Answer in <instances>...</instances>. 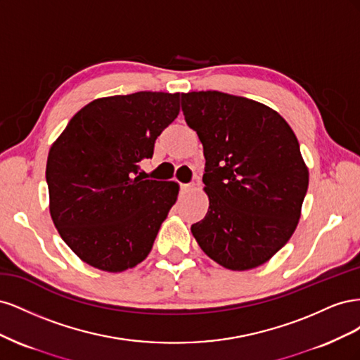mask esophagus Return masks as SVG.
Listing matches in <instances>:
<instances>
[{
	"label": "esophagus",
	"instance_id": "esophagus-1",
	"mask_svg": "<svg viewBox=\"0 0 360 360\" xmlns=\"http://www.w3.org/2000/svg\"><path fill=\"white\" fill-rule=\"evenodd\" d=\"M180 188H181V191H184V192H191V191L193 189V184H191V183H183V184H180Z\"/></svg>",
	"mask_w": 360,
	"mask_h": 360
}]
</instances>
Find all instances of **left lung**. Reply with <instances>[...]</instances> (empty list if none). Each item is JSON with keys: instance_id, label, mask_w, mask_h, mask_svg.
I'll use <instances>...</instances> for the list:
<instances>
[{"instance_id": "obj_1", "label": "left lung", "mask_w": 360, "mask_h": 360, "mask_svg": "<svg viewBox=\"0 0 360 360\" xmlns=\"http://www.w3.org/2000/svg\"><path fill=\"white\" fill-rule=\"evenodd\" d=\"M181 111L204 147L210 200L193 237L226 269L264 264L296 230L308 191L296 135L269 106L228 93H183Z\"/></svg>"}]
</instances>
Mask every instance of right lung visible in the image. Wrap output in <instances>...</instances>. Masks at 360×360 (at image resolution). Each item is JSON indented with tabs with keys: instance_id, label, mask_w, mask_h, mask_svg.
Listing matches in <instances>:
<instances>
[{
	"instance_id": "1",
	"label": "right lung",
	"mask_w": 360,
	"mask_h": 360,
	"mask_svg": "<svg viewBox=\"0 0 360 360\" xmlns=\"http://www.w3.org/2000/svg\"><path fill=\"white\" fill-rule=\"evenodd\" d=\"M179 93L96 99L76 112L46 163L49 210L61 238L86 264L123 271L143 261L179 184L138 176L180 111Z\"/></svg>"
}]
</instances>
